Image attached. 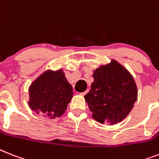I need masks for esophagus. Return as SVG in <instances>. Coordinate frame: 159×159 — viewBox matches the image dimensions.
I'll return each mask as SVG.
<instances>
[{"mask_svg":"<svg viewBox=\"0 0 159 159\" xmlns=\"http://www.w3.org/2000/svg\"><path fill=\"white\" fill-rule=\"evenodd\" d=\"M88 93H89V89H87V90H86V91H85V92H84V93H81L80 94H81V95H82V96H84L85 94H87Z\"/></svg>","mask_w":159,"mask_h":159,"instance_id":"esophagus-1","label":"esophagus"}]
</instances>
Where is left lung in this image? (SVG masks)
<instances>
[{
  "label": "left lung",
  "mask_w": 159,
  "mask_h": 159,
  "mask_svg": "<svg viewBox=\"0 0 159 159\" xmlns=\"http://www.w3.org/2000/svg\"><path fill=\"white\" fill-rule=\"evenodd\" d=\"M93 76L91 89L84 96L93 118L111 125L123 121L137 99L133 76L115 59L97 68Z\"/></svg>",
  "instance_id": "8db88e82"
}]
</instances>
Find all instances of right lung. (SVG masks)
<instances>
[{
  "label": "right lung",
  "instance_id": "1",
  "mask_svg": "<svg viewBox=\"0 0 159 159\" xmlns=\"http://www.w3.org/2000/svg\"><path fill=\"white\" fill-rule=\"evenodd\" d=\"M73 94L62 69L47 70L30 85L28 106L44 117L55 119L65 113Z\"/></svg>",
  "mask_w": 159,
  "mask_h": 159
}]
</instances>
